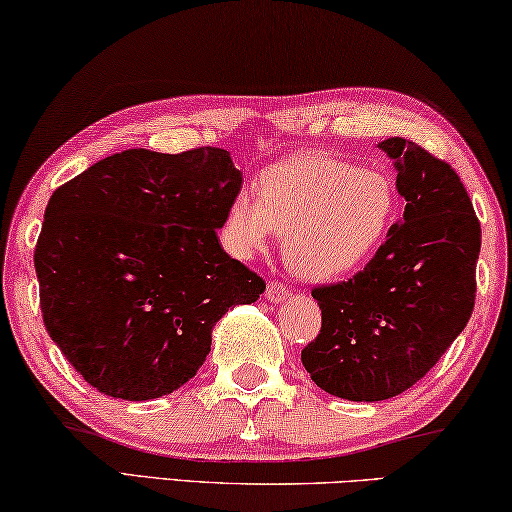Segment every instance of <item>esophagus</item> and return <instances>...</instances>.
I'll return each instance as SVG.
<instances>
[{"label": "esophagus", "instance_id": "esophagus-1", "mask_svg": "<svg viewBox=\"0 0 512 512\" xmlns=\"http://www.w3.org/2000/svg\"><path fill=\"white\" fill-rule=\"evenodd\" d=\"M289 296V291L285 285H280V282H269V287H266V300H271V303H280V300H285Z\"/></svg>", "mask_w": 512, "mask_h": 512}]
</instances>
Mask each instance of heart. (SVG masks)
I'll return each instance as SVG.
<instances>
[{"mask_svg": "<svg viewBox=\"0 0 512 512\" xmlns=\"http://www.w3.org/2000/svg\"><path fill=\"white\" fill-rule=\"evenodd\" d=\"M396 212L394 182L323 154H296L259 175V200L241 191L227 207L221 237L250 259L285 237L289 269L326 282L360 269L383 246Z\"/></svg>", "mask_w": 512, "mask_h": 512, "instance_id": "1", "label": "heart"}]
</instances>
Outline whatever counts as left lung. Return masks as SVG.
Here are the masks:
<instances>
[{
	"label": "left lung",
	"instance_id": "1",
	"mask_svg": "<svg viewBox=\"0 0 512 512\" xmlns=\"http://www.w3.org/2000/svg\"><path fill=\"white\" fill-rule=\"evenodd\" d=\"M378 148L394 159L403 218L364 271L312 289L321 330L300 353L323 392L367 403L410 389L465 330L481 253V223L456 170L399 136Z\"/></svg>",
	"mask_w": 512,
	"mask_h": 512
}]
</instances>
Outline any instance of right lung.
<instances>
[{"instance_id": "add662e5", "label": "right lung", "mask_w": 512, "mask_h": 512, "mask_svg": "<svg viewBox=\"0 0 512 512\" xmlns=\"http://www.w3.org/2000/svg\"><path fill=\"white\" fill-rule=\"evenodd\" d=\"M243 175L221 148L125 150L52 193L34 266L52 342L88 385L123 401L180 389L234 305L264 280L216 230Z\"/></svg>"}]
</instances>
